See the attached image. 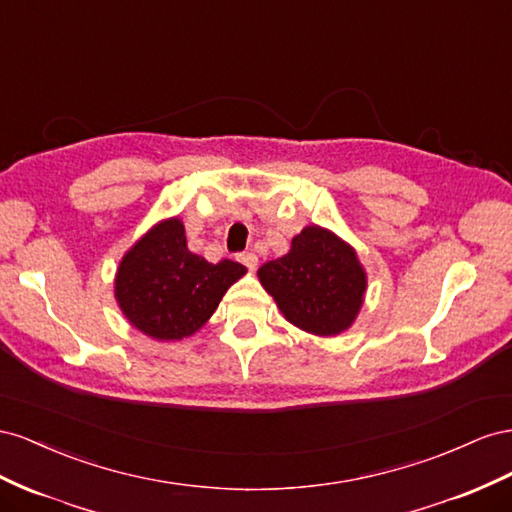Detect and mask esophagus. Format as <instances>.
I'll use <instances>...</instances> for the list:
<instances>
[{
  "label": "esophagus",
  "mask_w": 512,
  "mask_h": 512,
  "mask_svg": "<svg viewBox=\"0 0 512 512\" xmlns=\"http://www.w3.org/2000/svg\"><path fill=\"white\" fill-rule=\"evenodd\" d=\"M240 261H242V264H244L248 270H253V268L257 266V255L251 253V251L240 253Z\"/></svg>",
  "instance_id": "34e87169"
}]
</instances>
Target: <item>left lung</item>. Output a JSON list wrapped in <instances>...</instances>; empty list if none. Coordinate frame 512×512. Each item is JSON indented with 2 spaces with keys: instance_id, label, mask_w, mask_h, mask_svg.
I'll return each instance as SVG.
<instances>
[{
  "instance_id": "1",
  "label": "left lung",
  "mask_w": 512,
  "mask_h": 512,
  "mask_svg": "<svg viewBox=\"0 0 512 512\" xmlns=\"http://www.w3.org/2000/svg\"><path fill=\"white\" fill-rule=\"evenodd\" d=\"M257 274L291 324L319 337L352 326L367 289L354 248L317 225L304 227L291 251Z\"/></svg>"
}]
</instances>
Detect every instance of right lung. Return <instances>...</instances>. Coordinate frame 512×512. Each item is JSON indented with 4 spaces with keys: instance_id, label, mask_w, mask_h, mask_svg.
<instances>
[{
    "instance_id": "add662e5",
    "label": "right lung",
    "mask_w": 512,
    "mask_h": 512,
    "mask_svg": "<svg viewBox=\"0 0 512 512\" xmlns=\"http://www.w3.org/2000/svg\"><path fill=\"white\" fill-rule=\"evenodd\" d=\"M246 268L221 259L210 264L188 251L178 218L160 223L122 259L115 298L130 324L160 341L184 339L216 311Z\"/></svg>"
}]
</instances>
